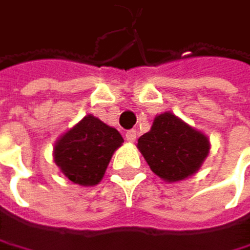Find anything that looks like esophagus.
Returning <instances> with one entry per match:
<instances>
[{"mask_svg":"<svg viewBox=\"0 0 250 250\" xmlns=\"http://www.w3.org/2000/svg\"><path fill=\"white\" fill-rule=\"evenodd\" d=\"M126 139H127V142H130V144L135 142V141H136V130H133V129H132V130H127V132H126Z\"/></svg>","mask_w":250,"mask_h":250,"instance_id":"34e87169","label":"esophagus"}]
</instances>
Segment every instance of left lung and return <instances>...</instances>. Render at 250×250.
<instances>
[{"label":"left lung","instance_id":"obj_1","mask_svg":"<svg viewBox=\"0 0 250 250\" xmlns=\"http://www.w3.org/2000/svg\"><path fill=\"white\" fill-rule=\"evenodd\" d=\"M138 148L151 171L174 183L193 175L208 156L210 141L172 112L154 118L150 132L138 139Z\"/></svg>","mask_w":250,"mask_h":250}]
</instances>
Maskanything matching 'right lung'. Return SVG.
<instances>
[{"label": "right lung", "mask_w": 250, "mask_h": 250, "mask_svg": "<svg viewBox=\"0 0 250 250\" xmlns=\"http://www.w3.org/2000/svg\"><path fill=\"white\" fill-rule=\"evenodd\" d=\"M123 142L117 129L90 114L55 142L54 160L75 185L96 186Z\"/></svg>", "instance_id": "right-lung-1"}]
</instances>
